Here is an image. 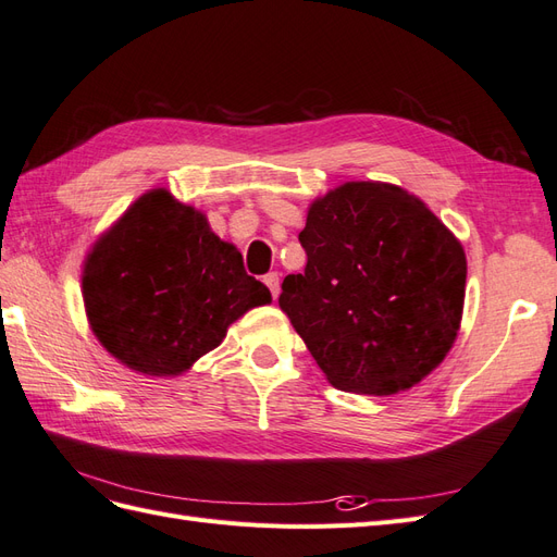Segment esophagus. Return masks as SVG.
I'll list each match as a JSON object with an SVG mask.
<instances>
[{"label": "esophagus", "instance_id": "1", "mask_svg": "<svg viewBox=\"0 0 557 557\" xmlns=\"http://www.w3.org/2000/svg\"><path fill=\"white\" fill-rule=\"evenodd\" d=\"M263 284L270 289V294H273V298H277V294H280V275L277 273H268L263 277Z\"/></svg>", "mask_w": 557, "mask_h": 557}]
</instances>
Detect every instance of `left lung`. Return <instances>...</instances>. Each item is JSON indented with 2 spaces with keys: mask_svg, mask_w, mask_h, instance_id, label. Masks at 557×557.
<instances>
[{
  "mask_svg": "<svg viewBox=\"0 0 557 557\" xmlns=\"http://www.w3.org/2000/svg\"><path fill=\"white\" fill-rule=\"evenodd\" d=\"M298 240L306 270L280 308L333 387L389 396L446 359L465 310L467 257L450 228L385 182H345L314 198Z\"/></svg>",
  "mask_w": 557,
  "mask_h": 557,
  "instance_id": "1",
  "label": "left lung"
}]
</instances>
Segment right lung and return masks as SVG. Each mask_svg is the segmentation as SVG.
<instances>
[{"label":"right lung","instance_id":"1","mask_svg":"<svg viewBox=\"0 0 557 557\" xmlns=\"http://www.w3.org/2000/svg\"><path fill=\"white\" fill-rule=\"evenodd\" d=\"M82 294L90 331L135 373L174 377L212 352L245 312L268 306L243 253L168 188L141 194L92 243Z\"/></svg>","mask_w":557,"mask_h":557}]
</instances>
